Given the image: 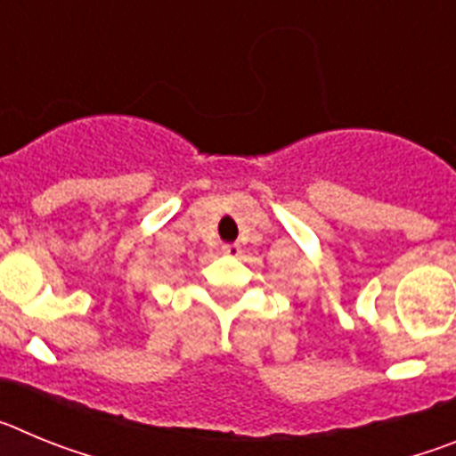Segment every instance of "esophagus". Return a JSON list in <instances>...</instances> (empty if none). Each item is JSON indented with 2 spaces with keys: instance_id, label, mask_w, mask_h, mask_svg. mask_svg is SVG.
Listing matches in <instances>:
<instances>
[{
  "instance_id": "1",
  "label": "esophagus",
  "mask_w": 456,
  "mask_h": 456,
  "mask_svg": "<svg viewBox=\"0 0 456 456\" xmlns=\"http://www.w3.org/2000/svg\"><path fill=\"white\" fill-rule=\"evenodd\" d=\"M221 251H224L225 256L237 257L241 253V248H240V244H224V248H221Z\"/></svg>"
}]
</instances>
